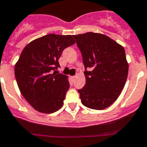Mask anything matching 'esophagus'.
Wrapping results in <instances>:
<instances>
[{
  "label": "esophagus",
  "instance_id": "1",
  "mask_svg": "<svg viewBox=\"0 0 147 147\" xmlns=\"http://www.w3.org/2000/svg\"><path fill=\"white\" fill-rule=\"evenodd\" d=\"M75 78H76V76H75V75H74V76H72V80H75Z\"/></svg>",
  "mask_w": 147,
  "mask_h": 147
}]
</instances>
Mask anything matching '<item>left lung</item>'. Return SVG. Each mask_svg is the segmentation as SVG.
<instances>
[{"mask_svg":"<svg viewBox=\"0 0 147 147\" xmlns=\"http://www.w3.org/2000/svg\"><path fill=\"white\" fill-rule=\"evenodd\" d=\"M73 37L85 67L86 84L78 89L82 104L92 109H105L117 100L126 83L128 64L125 49L102 34L88 32Z\"/></svg>","mask_w":147,"mask_h":147,"instance_id":"obj_1","label":"left lung"}]
</instances>
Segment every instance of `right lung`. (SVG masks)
<instances>
[{
  "mask_svg": "<svg viewBox=\"0 0 147 147\" xmlns=\"http://www.w3.org/2000/svg\"><path fill=\"white\" fill-rule=\"evenodd\" d=\"M75 43L71 35L47 34L30 42L21 53L14 67L16 80L22 96L38 111L54 113L64 104L69 83L55 69L63 51Z\"/></svg>",
  "mask_w": 147,
  "mask_h": 147,
  "instance_id": "right-lung-1",
  "label": "right lung"
}]
</instances>
